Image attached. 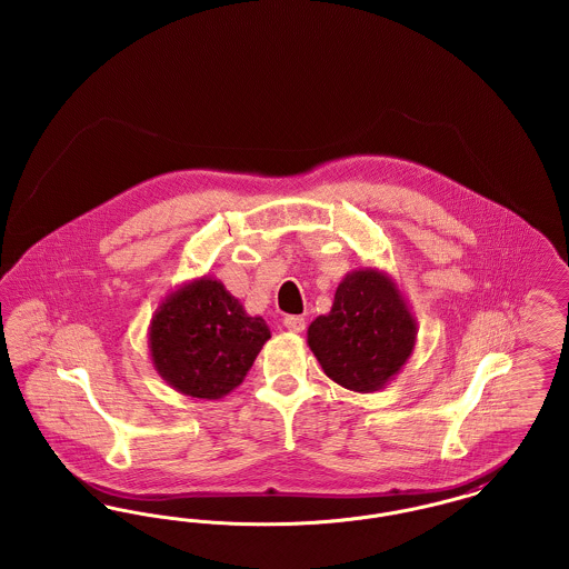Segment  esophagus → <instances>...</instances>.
Wrapping results in <instances>:
<instances>
[{"mask_svg":"<svg viewBox=\"0 0 569 569\" xmlns=\"http://www.w3.org/2000/svg\"><path fill=\"white\" fill-rule=\"evenodd\" d=\"M283 326H286L290 332H302L307 322H305L302 316H286V318H283Z\"/></svg>","mask_w":569,"mask_h":569,"instance_id":"esophagus-1","label":"esophagus"}]
</instances>
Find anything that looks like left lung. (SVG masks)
Here are the masks:
<instances>
[{
  "mask_svg": "<svg viewBox=\"0 0 569 569\" xmlns=\"http://www.w3.org/2000/svg\"><path fill=\"white\" fill-rule=\"evenodd\" d=\"M418 322L392 274L376 267L348 272L330 311L307 328L326 376L353 392L381 390L416 348Z\"/></svg>",
  "mask_w": 569,
  "mask_h": 569,
  "instance_id": "left-lung-1",
  "label": "left lung"
}]
</instances>
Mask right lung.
Segmentation results:
<instances>
[{
	"mask_svg": "<svg viewBox=\"0 0 569 569\" xmlns=\"http://www.w3.org/2000/svg\"><path fill=\"white\" fill-rule=\"evenodd\" d=\"M271 328L249 316L223 283L202 274L160 300L149 325V356L181 395L217 401L243 383Z\"/></svg>",
	"mask_w": 569,
	"mask_h": 569,
	"instance_id": "1",
	"label": "right lung"
}]
</instances>
